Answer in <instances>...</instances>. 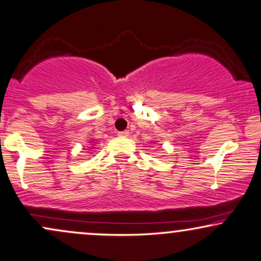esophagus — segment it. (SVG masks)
Here are the masks:
<instances>
[{"instance_id": "esophagus-1", "label": "esophagus", "mask_w": 261, "mask_h": 261, "mask_svg": "<svg viewBox=\"0 0 261 261\" xmlns=\"http://www.w3.org/2000/svg\"><path fill=\"white\" fill-rule=\"evenodd\" d=\"M118 137H121V138H127V137H129V132H128V130L118 132Z\"/></svg>"}]
</instances>
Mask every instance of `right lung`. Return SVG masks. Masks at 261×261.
Wrapping results in <instances>:
<instances>
[{
    "label": "right lung",
    "instance_id": "obj_1",
    "mask_svg": "<svg viewBox=\"0 0 261 261\" xmlns=\"http://www.w3.org/2000/svg\"><path fill=\"white\" fill-rule=\"evenodd\" d=\"M95 140H91V142H89V149H84V150H88V151H90L91 149H95L93 146H95Z\"/></svg>",
    "mask_w": 261,
    "mask_h": 261
}]
</instances>
